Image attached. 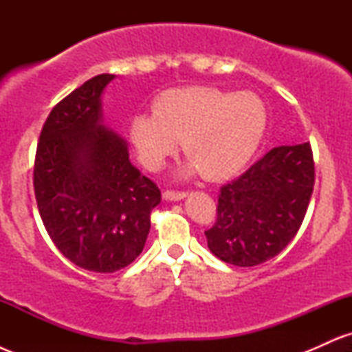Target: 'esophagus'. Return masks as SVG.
Returning a JSON list of instances; mask_svg holds the SVG:
<instances>
[{"mask_svg":"<svg viewBox=\"0 0 352 352\" xmlns=\"http://www.w3.org/2000/svg\"><path fill=\"white\" fill-rule=\"evenodd\" d=\"M187 195H188L187 192H173V190H165V192H164V199L170 200V201L184 200Z\"/></svg>","mask_w":352,"mask_h":352,"instance_id":"obj_1","label":"esophagus"}]
</instances>
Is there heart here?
<instances>
[{
    "label": "heart",
    "instance_id": "b5f03b06",
    "mask_svg": "<svg viewBox=\"0 0 352 352\" xmlns=\"http://www.w3.org/2000/svg\"><path fill=\"white\" fill-rule=\"evenodd\" d=\"M266 124L263 100L253 92L192 86L162 92L153 100L152 114L132 117L129 137L147 170H160L180 139L188 155L180 175L204 172L210 180H221L252 159Z\"/></svg>",
    "mask_w": 352,
    "mask_h": 352
}]
</instances>
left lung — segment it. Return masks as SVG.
<instances>
[{"mask_svg": "<svg viewBox=\"0 0 352 352\" xmlns=\"http://www.w3.org/2000/svg\"><path fill=\"white\" fill-rule=\"evenodd\" d=\"M314 185L309 142L274 147L218 195L210 252L235 266H256L288 246L300 230Z\"/></svg>", "mask_w": 352, "mask_h": 352, "instance_id": "obj_1", "label": "left lung"}]
</instances>
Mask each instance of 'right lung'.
I'll use <instances>...</instances> for the list:
<instances>
[{
	"label": "right lung",
	"mask_w": 352,
	"mask_h": 352,
	"mask_svg": "<svg viewBox=\"0 0 352 352\" xmlns=\"http://www.w3.org/2000/svg\"><path fill=\"white\" fill-rule=\"evenodd\" d=\"M99 74L51 111L39 135L34 195L52 243L79 268L122 270L142 253L160 190L129 159L127 142L106 127Z\"/></svg>",
	"instance_id": "add662e5"
}]
</instances>
